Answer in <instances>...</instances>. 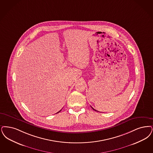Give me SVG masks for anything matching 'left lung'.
Segmentation results:
<instances>
[{"label": "left lung", "instance_id": "8db88e82", "mask_svg": "<svg viewBox=\"0 0 153 153\" xmlns=\"http://www.w3.org/2000/svg\"><path fill=\"white\" fill-rule=\"evenodd\" d=\"M92 109H93V110H95V111H97V110H95V109H93V108H92Z\"/></svg>", "mask_w": 153, "mask_h": 153}]
</instances>
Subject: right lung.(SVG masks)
<instances>
[{"mask_svg":"<svg viewBox=\"0 0 153 153\" xmlns=\"http://www.w3.org/2000/svg\"><path fill=\"white\" fill-rule=\"evenodd\" d=\"M61 110H60V111H58V112H57V113H59V112H60V111H61Z\"/></svg>","mask_w":153,"mask_h":153,"instance_id":"1","label":"right lung"}]
</instances>
